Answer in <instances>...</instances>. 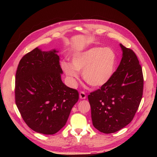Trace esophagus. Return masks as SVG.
I'll return each instance as SVG.
<instances>
[{"instance_id": "34e87169", "label": "esophagus", "mask_w": 157, "mask_h": 157, "mask_svg": "<svg viewBox=\"0 0 157 157\" xmlns=\"http://www.w3.org/2000/svg\"><path fill=\"white\" fill-rule=\"evenodd\" d=\"M79 97L81 98V99H85V98H86V94L85 93V92L81 91V92L79 93Z\"/></svg>"}]
</instances>
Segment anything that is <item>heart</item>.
<instances>
[{
  "mask_svg": "<svg viewBox=\"0 0 157 157\" xmlns=\"http://www.w3.org/2000/svg\"><path fill=\"white\" fill-rule=\"evenodd\" d=\"M116 63V54L112 49L94 47L74 55L72 65L63 62L62 67L72 83L78 79V71L83 72V78L89 85L101 87L112 78Z\"/></svg>",
  "mask_w": 157,
  "mask_h": 157,
  "instance_id": "b5f03b06",
  "label": "heart"
}]
</instances>
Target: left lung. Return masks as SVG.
Returning <instances> with one entry per match:
<instances>
[{
	"label": "left lung",
	"instance_id": "left-lung-1",
	"mask_svg": "<svg viewBox=\"0 0 157 157\" xmlns=\"http://www.w3.org/2000/svg\"><path fill=\"white\" fill-rule=\"evenodd\" d=\"M123 55L111 79L88 95L93 125L111 134L133 120L141 101L144 78L141 65L132 49L120 44Z\"/></svg>",
	"mask_w": 157,
	"mask_h": 157
}]
</instances>
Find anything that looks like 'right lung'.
I'll list each match as a JSON object with an SVG mask.
<instances>
[{
  "mask_svg": "<svg viewBox=\"0 0 157 157\" xmlns=\"http://www.w3.org/2000/svg\"><path fill=\"white\" fill-rule=\"evenodd\" d=\"M56 50L37 48L20 60L15 77V102L26 124L38 133L52 135L67 121L79 93L61 80Z\"/></svg>",
  "mask_w": 157,
  "mask_h": 157,
  "instance_id": "right-lung-1",
  "label": "right lung"
}]
</instances>
